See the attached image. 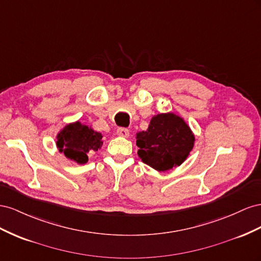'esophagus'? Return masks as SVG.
Segmentation results:
<instances>
[{"mask_svg": "<svg viewBox=\"0 0 261 261\" xmlns=\"http://www.w3.org/2000/svg\"><path fill=\"white\" fill-rule=\"evenodd\" d=\"M117 135H118V136H120V137L128 138V137H129V135H130V132H129V130L126 129V128H118V130H117Z\"/></svg>", "mask_w": 261, "mask_h": 261, "instance_id": "1", "label": "esophagus"}]
</instances>
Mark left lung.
<instances>
[{
    "mask_svg": "<svg viewBox=\"0 0 261 261\" xmlns=\"http://www.w3.org/2000/svg\"><path fill=\"white\" fill-rule=\"evenodd\" d=\"M193 142L195 137L187 123L174 114L154 116L147 130L137 135L140 159L160 172L179 166L192 150Z\"/></svg>",
    "mask_w": 261,
    "mask_h": 261,
    "instance_id": "left-lung-1",
    "label": "left lung"
}]
</instances>
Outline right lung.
Instances as JSON below:
<instances>
[{
	"label": "right lung",
	"instance_id": "add662e5",
	"mask_svg": "<svg viewBox=\"0 0 261 261\" xmlns=\"http://www.w3.org/2000/svg\"><path fill=\"white\" fill-rule=\"evenodd\" d=\"M101 135L81 122H74L64 126L58 135L57 146L66 158L79 164L88 161V153L100 148Z\"/></svg>",
	"mask_w": 261,
	"mask_h": 261
}]
</instances>
